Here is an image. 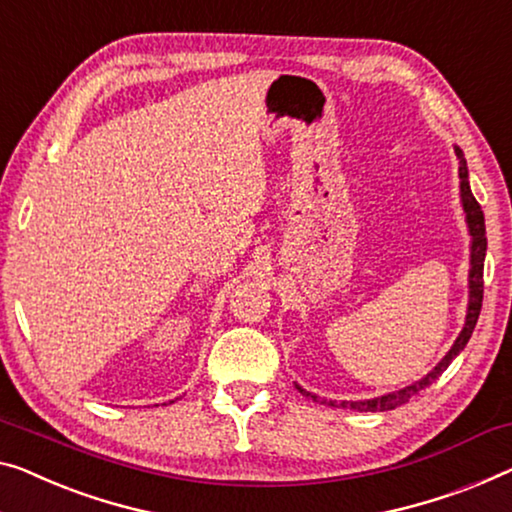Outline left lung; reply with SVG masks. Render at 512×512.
I'll return each mask as SVG.
<instances>
[{"instance_id": "8db88e82", "label": "left lung", "mask_w": 512, "mask_h": 512, "mask_svg": "<svg viewBox=\"0 0 512 512\" xmlns=\"http://www.w3.org/2000/svg\"><path fill=\"white\" fill-rule=\"evenodd\" d=\"M455 156L460 160V197H462V209L467 213V225H469V234H471V269H469V308H467V322H464V329L457 335V340L453 342L451 352H448L444 358H441L437 368L432 372L416 381V384L404 386L400 391L381 395V398H372V400H358V402H340L342 409H356V411H388L400 407V404L409 402V398H414L416 393H421L425 386H430L434 379H439L441 372H444L448 365H451L453 358L467 347V342L471 338V333L476 329L478 315H480V305H483V262H485V250H487V236H485V216L480 204L476 202L474 193H471L469 186V170H467V160H464V154L460 147H455ZM299 393H303L305 398H312L315 402H319L317 395H312L310 391H305L299 384ZM322 404H331V407H338L333 400L326 402L322 400Z\"/></svg>"}]
</instances>
